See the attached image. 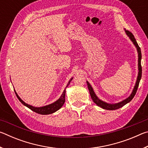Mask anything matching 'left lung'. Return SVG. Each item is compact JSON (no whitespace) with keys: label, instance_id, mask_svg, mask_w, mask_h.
Instances as JSON below:
<instances>
[{"label":"left lung","instance_id":"1","mask_svg":"<svg viewBox=\"0 0 148 148\" xmlns=\"http://www.w3.org/2000/svg\"><path fill=\"white\" fill-rule=\"evenodd\" d=\"M125 32H126L127 34L128 35V36H129V38H131V40L132 41V42H133L134 44L135 45V46L136 47L138 53V70H139L138 76V77H137L136 85H135L134 88L133 89V91H132V92L131 93V95H130V97H128V98H127V99H125V100H124V101H123L122 102H120L117 104H110L106 103V102L102 101H101V100L97 98L96 95L95 94L93 90H92V87L91 86V85L89 84L88 82H87V86H88L89 91V92H90V95H91L92 100L97 105V106H99L101 108H102L105 109V110H114L119 109V108H120L123 107L124 106V105H125L126 104L128 103V102L131 101V100L134 98V95H136V93L138 87V86H139L140 79H141V77H142V66H141V59H142L141 49H140V47H139L138 44L136 39H135L134 35L132 34V32H131L129 31H127V30H125Z\"/></svg>","mask_w":148,"mask_h":148}]
</instances>
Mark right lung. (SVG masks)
<instances>
[{
  "label": "right lung",
  "mask_w": 148,
  "mask_h": 148,
  "mask_svg": "<svg viewBox=\"0 0 148 148\" xmlns=\"http://www.w3.org/2000/svg\"><path fill=\"white\" fill-rule=\"evenodd\" d=\"M72 79V78L71 79V81ZM69 81V83H70ZM69 84H68L69 86ZM65 89L64 91H63V93L62 94L61 97H60L59 100H57L56 102H53V104H51L49 105H47V106H43V107H40V108H36V107H33L32 106H30V105L26 104L25 102H23L22 100L20 99V97L17 95V94L16 93V92L15 91V93H16V96L17 97V99H19V101L21 102L22 104L25 106H27V108H29V109H31L32 111L36 112L37 114H42V115H47V114H51L52 113H54L55 112L57 111V110H59L61 108L62 106V105L64 104V102H65Z\"/></svg>",
  "instance_id": "add662e5"
}]
</instances>
